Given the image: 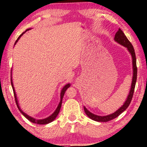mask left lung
I'll return each mask as SVG.
<instances>
[{"label":"left lung","instance_id":"left-lung-1","mask_svg":"<svg viewBox=\"0 0 147 147\" xmlns=\"http://www.w3.org/2000/svg\"><path fill=\"white\" fill-rule=\"evenodd\" d=\"M114 40H115V41H116L117 43H118L119 44H120L121 45L126 47V48H127L128 52L131 54V58H132V68H133L132 81H131L130 90V92H129V94L127 96V98H126V100H125V102H124L123 105L121 107H120V108H119L117 110L115 111L114 113L109 114V115H106V116H100V115H95V114L92 113L86 108L85 106H84V111H85V113H86V115H88L91 119H92V120L98 121V122H108L112 120V119L117 117L120 114H121L124 111L126 110V108H127L128 106L130 105L131 99H132L134 89H135L136 83L137 80V73H138V69H137V66H136V57L135 51H134V49L132 46V45H131L130 42L129 41L127 38H126V36L123 33V32L122 31L120 28L119 29V30L117 32V33L115 34V38H114Z\"/></svg>","mask_w":147,"mask_h":147}]
</instances>
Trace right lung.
Listing matches in <instances>:
<instances>
[{"label": "right lung", "mask_w": 147, "mask_h": 147, "mask_svg": "<svg viewBox=\"0 0 147 147\" xmlns=\"http://www.w3.org/2000/svg\"><path fill=\"white\" fill-rule=\"evenodd\" d=\"M31 28H28V29H26L25 32H24L23 33H22L21 35H20L19 37L18 38H17V39L16 41V43H15L14 45H16V44L17 43V41H19V39L21 38V37L23 36V35L25 33V32L26 31L28 30H30ZM12 73V71H11V86H12V88H13V93H14V96H15V99H16V104L17 107H18V109H19V111H21V113L23 114V115L25 117L28 119V121H30V122H32V123H36V124H49L50 123H51V122H53L54 119H55L56 118V117L58 116V113L59 112V111H60V109H61V104H62V99H63V97L64 96V94L65 93V91L69 87L71 86V84H67L65 86H63V88H62L61 91V93H60V101H59V103L58 104V107H57V108L56 109V110L54 111V113L52 114V115H51L50 116H49L48 117H46L45 119H35L34 117H30L28 115H27V114L26 113H24V111L22 110V109H21V108H20L19 106V102H18V99H17V94H16V90H15V88L13 87V80H12V76H11V74Z\"/></svg>", "instance_id": "right-lung-1"}]
</instances>
